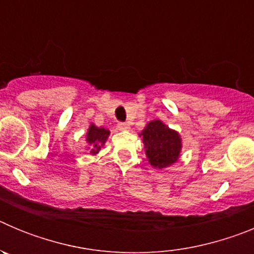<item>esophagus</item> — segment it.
<instances>
[{"label": "esophagus", "mask_w": 254, "mask_h": 254, "mask_svg": "<svg viewBox=\"0 0 254 254\" xmlns=\"http://www.w3.org/2000/svg\"><path fill=\"white\" fill-rule=\"evenodd\" d=\"M117 127H118V129H121V131H127V129L129 128V125L125 122H120Z\"/></svg>", "instance_id": "obj_1"}]
</instances>
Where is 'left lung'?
I'll return each instance as SVG.
<instances>
[{"mask_svg": "<svg viewBox=\"0 0 254 254\" xmlns=\"http://www.w3.org/2000/svg\"><path fill=\"white\" fill-rule=\"evenodd\" d=\"M141 136L149 163L154 168L163 169L178 160L182 149L181 136L161 121L155 120L147 123Z\"/></svg>", "mask_w": 254, "mask_h": 254, "instance_id": "left-lung-1", "label": "left lung"}]
</instances>
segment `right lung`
I'll use <instances>...</instances> for the list:
<instances>
[{
	"mask_svg": "<svg viewBox=\"0 0 254 254\" xmlns=\"http://www.w3.org/2000/svg\"><path fill=\"white\" fill-rule=\"evenodd\" d=\"M109 136V131L103 127H96L95 125H91L89 127V131L86 134V141L90 145V154L95 155L99 152L100 147L103 146Z\"/></svg>",
	"mask_w": 254,
	"mask_h": 254,
	"instance_id": "right-lung-1",
	"label": "right lung"
}]
</instances>
